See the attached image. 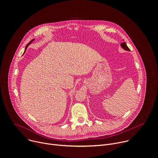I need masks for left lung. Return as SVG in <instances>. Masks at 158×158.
Listing matches in <instances>:
<instances>
[{
    "label": "left lung",
    "instance_id": "left-lung-1",
    "mask_svg": "<svg viewBox=\"0 0 158 158\" xmlns=\"http://www.w3.org/2000/svg\"><path fill=\"white\" fill-rule=\"evenodd\" d=\"M121 46L126 50H128V51H130V49L128 47V46L127 45V44H126L125 42H123L121 44Z\"/></svg>",
    "mask_w": 158,
    "mask_h": 158
}]
</instances>
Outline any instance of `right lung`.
Segmentation results:
<instances>
[{"label":"right lung","instance_id":"right-lung-1","mask_svg":"<svg viewBox=\"0 0 158 158\" xmlns=\"http://www.w3.org/2000/svg\"><path fill=\"white\" fill-rule=\"evenodd\" d=\"M34 40V39H33V40H31V41H30V42H29V43H28V44H27V45H26V47H25V50H26V49H27V47H28V45H30V44H31V42H33Z\"/></svg>","mask_w":158,"mask_h":158}]
</instances>
